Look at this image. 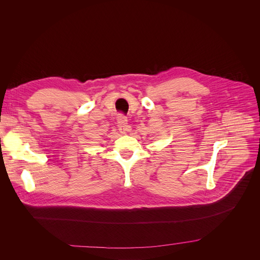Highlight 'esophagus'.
Instances as JSON below:
<instances>
[{"label":"esophagus","mask_w":260,"mask_h":260,"mask_svg":"<svg viewBox=\"0 0 260 260\" xmlns=\"http://www.w3.org/2000/svg\"><path fill=\"white\" fill-rule=\"evenodd\" d=\"M117 126H118L119 132H120L121 134H123V135L131 131V126H129V124L127 123V119H126V117H125V116H122V115L118 118Z\"/></svg>","instance_id":"obj_1"}]
</instances>
